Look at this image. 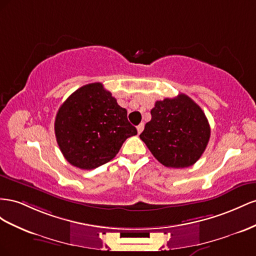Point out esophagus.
<instances>
[{"label":"esophagus","mask_w":256,"mask_h":256,"mask_svg":"<svg viewBox=\"0 0 256 256\" xmlns=\"http://www.w3.org/2000/svg\"><path fill=\"white\" fill-rule=\"evenodd\" d=\"M144 123H140V126H137V132H138V134H140L142 132V130H144Z\"/></svg>","instance_id":"esophagus-1"}]
</instances>
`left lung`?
<instances>
[{
    "label": "left lung",
    "instance_id": "left-lung-1",
    "mask_svg": "<svg viewBox=\"0 0 256 256\" xmlns=\"http://www.w3.org/2000/svg\"><path fill=\"white\" fill-rule=\"evenodd\" d=\"M140 137L160 164L184 168L195 164L205 151L210 126L202 108L181 93L156 102L151 120Z\"/></svg>",
    "mask_w": 256,
    "mask_h": 256
}]
</instances>
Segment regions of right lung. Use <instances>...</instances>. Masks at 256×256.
<instances>
[{
  "instance_id": "obj_1",
  "label": "right lung",
  "mask_w": 256,
  "mask_h": 256,
  "mask_svg": "<svg viewBox=\"0 0 256 256\" xmlns=\"http://www.w3.org/2000/svg\"><path fill=\"white\" fill-rule=\"evenodd\" d=\"M54 133L68 162L88 170L112 160L137 130L128 122L126 109L103 84L94 82L79 88L61 105Z\"/></svg>"
}]
</instances>
